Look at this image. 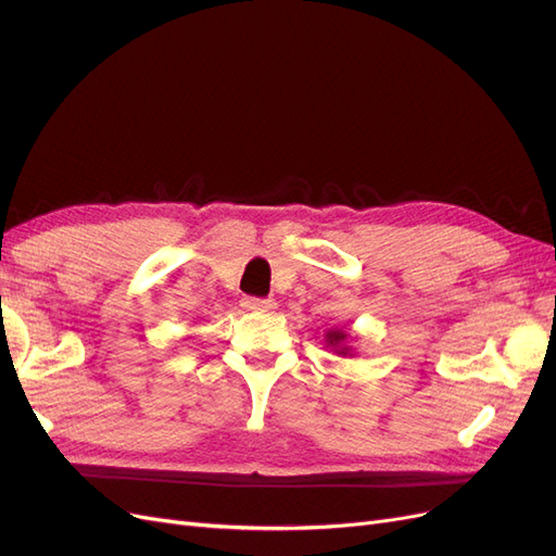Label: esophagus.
Instances as JSON below:
<instances>
[{
  "label": "esophagus",
  "mask_w": 556,
  "mask_h": 556,
  "mask_svg": "<svg viewBox=\"0 0 556 556\" xmlns=\"http://www.w3.org/2000/svg\"><path fill=\"white\" fill-rule=\"evenodd\" d=\"M243 306L248 311H274L276 308V301L274 299H260V296H248L243 301Z\"/></svg>",
  "instance_id": "esophagus-1"
}]
</instances>
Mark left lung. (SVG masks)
Masks as SVG:
<instances>
[{
    "label": "left lung",
    "instance_id": "obj_1",
    "mask_svg": "<svg viewBox=\"0 0 556 556\" xmlns=\"http://www.w3.org/2000/svg\"><path fill=\"white\" fill-rule=\"evenodd\" d=\"M343 339H345V336H343L341 331H333V333L329 336V343H331V345H336V343H339V341H343Z\"/></svg>",
    "mask_w": 556,
    "mask_h": 556
}]
</instances>
